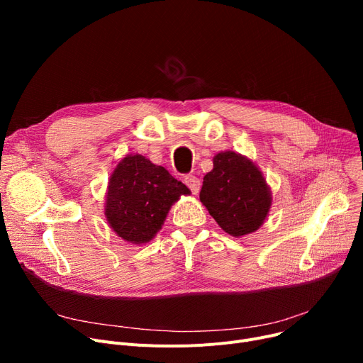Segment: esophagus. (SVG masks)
<instances>
[{
	"label": "esophagus",
	"instance_id": "34e87169",
	"mask_svg": "<svg viewBox=\"0 0 363 363\" xmlns=\"http://www.w3.org/2000/svg\"><path fill=\"white\" fill-rule=\"evenodd\" d=\"M184 182H185V185H186L189 189H191L193 194H197V193L200 191L201 182H200V179H199L197 177H194V175H186V177L184 178Z\"/></svg>",
	"mask_w": 363,
	"mask_h": 363
}]
</instances>
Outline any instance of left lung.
<instances>
[{
	"label": "left lung",
	"instance_id": "left-lung-1",
	"mask_svg": "<svg viewBox=\"0 0 363 363\" xmlns=\"http://www.w3.org/2000/svg\"><path fill=\"white\" fill-rule=\"evenodd\" d=\"M200 201L222 230L233 237L256 233L272 206L262 170L249 157L220 151L203 178Z\"/></svg>",
	"mask_w": 363,
	"mask_h": 363
}]
</instances>
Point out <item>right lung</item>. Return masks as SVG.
Listing matches in <instances>:
<instances>
[{"label":"right lung","instance_id":"obj_1","mask_svg":"<svg viewBox=\"0 0 363 363\" xmlns=\"http://www.w3.org/2000/svg\"><path fill=\"white\" fill-rule=\"evenodd\" d=\"M191 191L163 166L141 155L123 157L108 179L104 215L111 230L130 244L155 238L170 207Z\"/></svg>","mask_w":363,"mask_h":363}]
</instances>
